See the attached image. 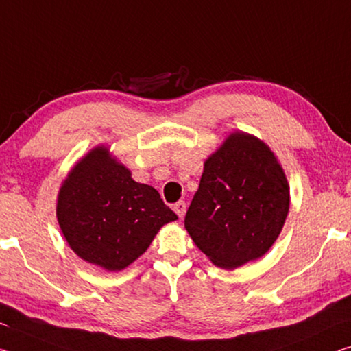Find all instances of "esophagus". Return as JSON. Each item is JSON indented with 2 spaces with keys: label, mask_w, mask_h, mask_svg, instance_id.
I'll return each mask as SVG.
<instances>
[{
  "label": "esophagus",
  "mask_w": 351,
  "mask_h": 351,
  "mask_svg": "<svg viewBox=\"0 0 351 351\" xmlns=\"http://www.w3.org/2000/svg\"><path fill=\"white\" fill-rule=\"evenodd\" d=\"M186 208H187L186 203L182 202V199H181V202L175 203V206H173V210H175V213L178 214V217H180V219H182V217H184V214H186Z\"/></svg>",
  "instance_id": "obj_1"
}]
</instances>
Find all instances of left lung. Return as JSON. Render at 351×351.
Segmentation results:
<instances>
[{
  "label": "left lung",
  "mask_w": 351,
  "mask_h": 351,
  "mask_svg": "<svg viewBox=\"0 0 351 351\" xmlns=\"http://www.w3.org/2000/svg\"><path fill=\"white\" fill-rule=\"evenodd\" d=\"M289 213V184L270 148L234 132L208 158L184 226L221 269H237L269 252Z\"/></svg>",
  "instance_id": "8db88e82"
}]
</instances>
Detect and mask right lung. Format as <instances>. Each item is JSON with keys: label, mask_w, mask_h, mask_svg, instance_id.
I'll list each match as a JSON object with an SVG mask.
<instances>
[{"label": "right lung", "mask_w": 351, "mask_h": 351, "mask_svg": "<svg viewBox=\"0 0 351 351\" xmlns=\"http://www.w3.org/2000/svg\"><path fill=\"white\" fill-rule=\"evenodd\" d=\"M176 219L159 192L132 180L104 147L73 167L58 198L59 226L71 250L109 271L134 263L160 226Z\"/></svg>", "instance_id": "add662e5"}]
</instances>
